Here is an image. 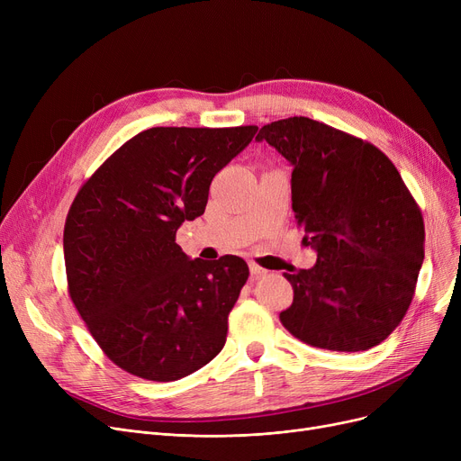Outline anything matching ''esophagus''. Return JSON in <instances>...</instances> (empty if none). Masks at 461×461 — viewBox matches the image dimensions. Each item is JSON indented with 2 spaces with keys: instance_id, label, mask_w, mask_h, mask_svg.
Here are the masks:
<instances>
[{
  "instance_id": "34e87169",
  "label": "esophagus",
  "mask_w": 461,
  "mask_h": 461,
  "mask_svg": "<svg viewBox=\"0 0 461 461\" xmlns=\"http://www.w3.org/2000/svg\"><path fill=\"white\" fill-rule=\"evenodd\" d=\"M249 267H250V275H252V276H263V275H267V273H269L267 269L259 267V265H258V263H254V261L249 265Z\"/></svg>"
}]
</instances>
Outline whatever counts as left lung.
<instances>
[{"label": "left lung", "instance_id": "obj_1", "mask_svg": "<svg viewBox=\"0 0 461 461\" xmlns=\"http://www.w3.org/2000/svg\"><path fill=\"white\" fill-rule=\"evenodd\" d=\"M294 166L292 207L312 269L284 276L294 303L282 325L301 342L366 351L403 320L424 259V221L398 169L375 145L308 117L261 127Z\"/></svg>", "mask_w": 461, "mask_h": 461}]
</instances>
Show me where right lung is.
<instances>
[{
  "instance_id": "1",
  "label": "right lung",
  "mask_w": 461,
  "mask_h": 461,
  "mask_svg": "<svg viewBox=\"0 0 461 461\" xmlns=\"http://www.w3.org/2000/svg\"><path fill=\"white\" fill-rule=\"evenodd\" d=\"M256 131L148 129L121 145L72 202L63 231L68 295L125 372L177 381L222 351L249 265L237 256L190 259L176 233L203 214L212 177Z\"/></svg>"
}]
</instances>
